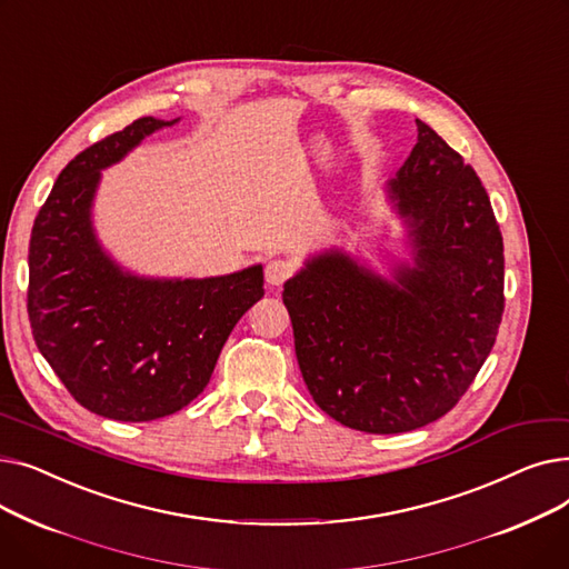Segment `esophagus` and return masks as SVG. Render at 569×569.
<instances>
[{"label":"esophagus","instance_id":"esophagus-1","mask_svg":"<svg viewBox=\"0 0 569 569\" xmlns=\"http://www.w3.org/2000/svg\"><path fill=\"white\" fill-rule=\"evenodd\" d=\"M295 272V264L286 258H269L267 264H264V281L272 286V288H279L283 286Z\"/></svg>","mask_w":569,"mask_h":569}]
</instances>
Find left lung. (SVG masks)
Here are the masks:
<instances>
[{
  "instance_id": "8db88e82",
  "label": "left lung",
  "mask_w": 569,
  "mask_h": 569,
  "mask_svg": "<svg viewBox=\"0 0 569 569\" xmlns=\"http://www.w3.org/2000/svg\"><path fill=\"white\" fill-rule=\"evenodd\" d=\"M387 191L410 228L392 279L325 251L283 286L313 401L343 427L403 433L450 412L505 309L502 234L477 172L429 124Z\"/></svg>"
}]
</instances>
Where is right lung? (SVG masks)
I'll list each match as a JSON object with an SVG mask.
<instances>
[{
    "label": "right lung",
    "instance_id": "1",
    "mask_svg": "<svg viewBox=\"0 0 569 569\" xmlns=\"http://www.w3.org/2000/svg\"><path fill=\"white\" fill-rule=\"evenodd\" d=\"M174 122L140 117L87 147L59 172L29 239L34 341L71 397L108 420L149 422L189 406L237 320L264 295L260 264L212 279H144L101 249L92 228L101 170Z\"/></svg>",
    "mask_w": 569,
    "mask_h": 569
}]
</instances>
